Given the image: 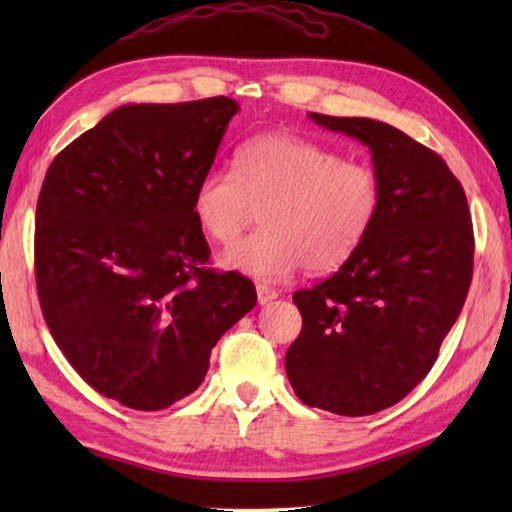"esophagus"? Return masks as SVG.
<instances>
[{
  "label": "esophagus",
  "instance_id": "esophagus-1",
  "mask_svg": "<svg viewBox=\"0 0 512 512\" xmlns=\"http://www.w3.org/2000/svg\"><path fill=\"white\" fill-rule=\"evenodd\" d=\"M277 297H279V290L270 288V286H264V284L257 286V301H259V306H266V303H270V301L277 299Z\"/></svg>",
  "mask_w": 512,
  "mask_h": 512
}]
</instances>
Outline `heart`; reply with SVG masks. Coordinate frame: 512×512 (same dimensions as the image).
<instances>
[{"label":"heart","instance_id":"1","mask_svg":"<svg viewBox=\"0 0 512 512\" xmlns=\"http://www.w3.org/2000/svg\"><path fill=\"white\" fill-rule=\"evenodd\" d=\"M376 171L292 134H259L237 149L233 169H211L195 184L193 215L217 244H231L262 209V228L226 248L220 264L259 281L306 266H343L378 217Z\"/></svg>","mask_w":512,"mask_h":512}]
</instances>
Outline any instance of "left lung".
Listing matches in <instances>:
<instances>
[{"label": "left lung", "mask_w": 512, "mask_h": 512, "mask_svg": "<svg viewBox=\"0 0 512 512\" xmlns=\"http://www.w3.org/2000/svg\"><path fill=\"white\" fill-rule=\"evenodd\" d=\"M369 147L383 189L361 248L292 301L303 328L286 352L299 400L339 416L396 405L429 374L473 275V224L458 178L436 151L372 118L310 112Z\"/></svg>", "instance_id": "1"}]
</instances>
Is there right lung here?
<instances>
[{
    "label": "right lung",
    "mask_w": 512,
    "mask_h": 512,
    "mask_svg": "<svg viewBox=\"0 0 512 512\" xmlns=\"http://www.w3.org/2000/svg\"><path fill=\"white\" fill-rule=\"evenodd\" d=\"M239 105L226 96L116 107L52 160L35 273L52 339L99 394L158 411L193 394L220 336L255 308L215 273L193 191Z\"/></svg>",
    "instance_id": "add662e5"
}]
</instances>
